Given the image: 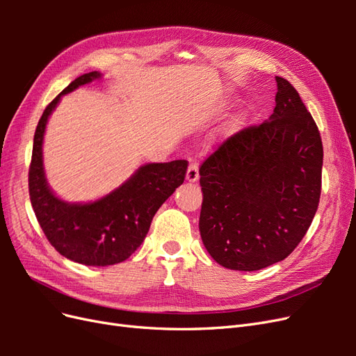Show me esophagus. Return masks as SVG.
Instances as JSON below:
<instances>
[{
	"label": "esophagus",
	"instance_id": "1",
	"mask_svg": "<svg viewBox=\"0 0 356 356\" xmlns=\"http://www.w3.org/2000/svg\"><path fill=\"white\" fill-rule=\"evenodd\" d=\"M187 181L190 182H196L199 179V168L196 163H191L188 166V170H187Z\"/></svg>",
	"mask_w": 356,
	"mask_h": 356
}]
</instances>
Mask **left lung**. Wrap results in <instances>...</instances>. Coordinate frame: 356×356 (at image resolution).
<instances>
[{"label":"left lung","mask_w":356,"mask_h":356,"mask_svg":"<svg viewBox=\"0 0 356 356\" xmlns=\"http://www.w3.org/2000/svg\"><path fill=\"white\" fill-rule=\"evenodd\" d=\"M267 122L225 138L202 163L199 220L218 264L252 272L282 261L305 238L322 186V139L294 86L276 77Z\"/></svg>","instance_id":"8db88e82"}]
</instances>
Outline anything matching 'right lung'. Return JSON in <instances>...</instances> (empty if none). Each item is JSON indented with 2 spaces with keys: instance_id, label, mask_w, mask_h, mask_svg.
<instances>
[{
  "instance_id": "1",
  "label": "right lung",
  "mask_w": 356,
  "mask_h": 356,
  "mask_svg": "<svg viewBox=\"0 0 356 356\" xmlns=\"http://www.w3.org/2000/svg\"><path fill=\"white\" fill-rule=\"evenodd\" d=\"M99 77L98 71L80 75L46 106L35 129L28 174L32 209L47 241L60 255L86 266L127 260L145 239L154 213L184 182L188 166L187 160L145 165L120 188L93 203L70 204L53 195L41 152L47 118L62 95Z\"/></svg>"
}]
</instances>
